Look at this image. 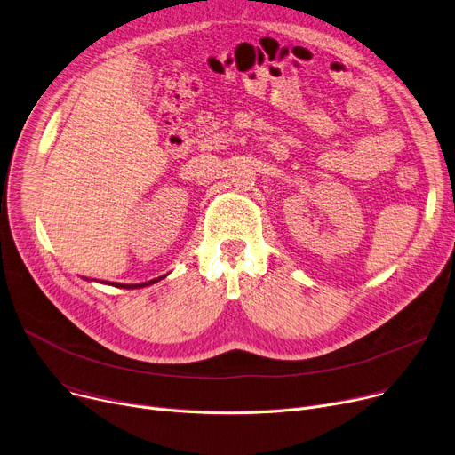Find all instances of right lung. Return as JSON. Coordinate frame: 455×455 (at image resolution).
<instances>
[{"label": "right lung", "instance_id": "add662e5", "mask_svg": "<svg viewBox=\"0 0 455 455\" xmlns=\"http://www.w3.org/2000/svg\"><path fill=\"white\" fill-rule=\"evenodd\" d=\"M159 278H156V280H151V282H144V283H135V285H124V283H118V287H124V289H139V287H146V285H151V283H156Z\"/></svg>", "mask_w": 455, "mask_h": 455}]
</instances>
